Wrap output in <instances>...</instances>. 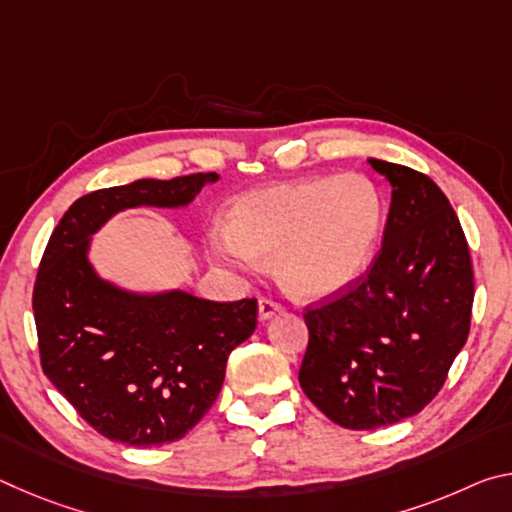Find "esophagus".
Masks as SVG:
<instances>
[{
	"instance_id": "34e87169",
	"label": "esophagus",
	"mask_w": 512,
	"mask_h": 512,
	"mask_svg": "<svg viewBox=\"0 0 512 512\" xmlns=\"http://www.w3.org/2000/svg\"><path fill=\"white\" fill-rule=\"evenodd\" d=\"M282 311V307L277 305L275 300H271V298H262L259 300V307H257V314H259V320H262V323H266V320H271L273 316H277Z\"/></svg>"
}]
</instances>
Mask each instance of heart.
I'll return each instance as SVG.
<instances>
[{"label":"heart","instance_id":"obj_1","mask_svg":"<svg viewBox=\"0 0 512 512\" xmlns=\"http://www.w3.org/2000/svg\"><path fill=\"white\" fill-rule=\"evenodd\" d=\"M384 221V196L366 176L291 180L237 198L228 230L210 235V253L241 273L257 271V257H273L284 291L320 300L359 280L377 253Z\"/></svg>","mask_w":512,"mask_h":512}]
</instances>
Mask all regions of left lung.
I'll return each mask as SVG.
<instances>
[{
  "label": "left lung",
  "mask_w": 512,
  "mask_h": 512,
  "mask_svg": "<svg viewBox=\"0 0 512 512\" xmlns=\"http://www.w3.org/2000/svg\"><path fill=\"white\" fill-rule=\"evenodd\" d=\"M391 183L384 241L357 287L309 309L300 386L345 429L420 413L470 334L474 275L458 216L424 173L368 158Z\"/></svg>",
  "instance_id": "8db88e82"
}]
</instances>
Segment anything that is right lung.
<instances>
[{
  "label": "right lung",
  "mask_w": 512,
  "mask_h": 512,
  "mask_svg": "<svg viewBox=\"0 0 512 512\" xmlns=\"http://www.w3.org/2000/svg\"><path fill=\"white\" fill-rule=\"evenodd\" d=\"M219 178H142L92 192L65 212L42 255L33 289L42 370L115 443L164 445L196 427L221 393L230 352L255 332L257 300L124 287L92 264V239L119 212L187 207Z\"/></svg>",
  "instance_id": "obj_1"
}]
</instances>
